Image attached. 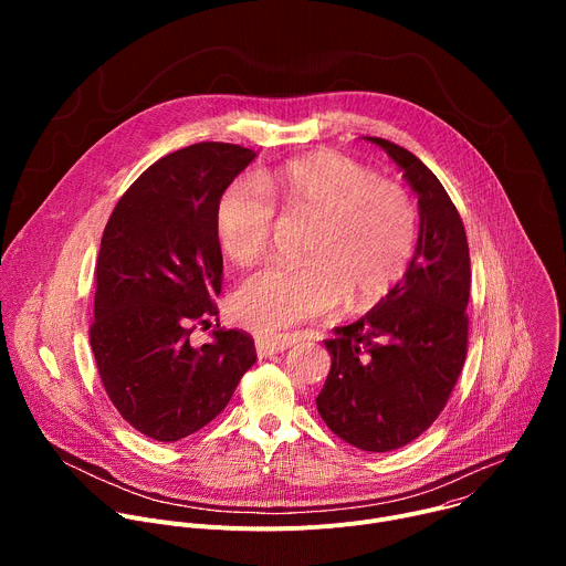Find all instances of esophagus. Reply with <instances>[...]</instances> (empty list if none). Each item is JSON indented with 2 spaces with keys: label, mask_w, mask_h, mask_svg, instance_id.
Returning <instances> with one entry per match:
<instances>
[{
  "label": "esophagus",
  "mask_w": 566,
  "mask_h": 566,
  "mask_svg": "<svg viewBox=\"0 0 566 566\" xmlns=\"http://www.w3.org/2000/svg\"><path fill=\"white\" fill-rule=\"evenodd\" d=\"M295 345V338L289 334H277V336H258L255 338V349L260 358L273 356V354H282L289 347Z\"/></svg>",
  "instance_id": "esophagus-1"
}]
</instances>
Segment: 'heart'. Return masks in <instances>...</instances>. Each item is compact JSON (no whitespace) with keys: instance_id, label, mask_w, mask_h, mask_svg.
<instances>
[{"instance_id":"b5f03b06","label":"heart","mask_w":566,"mask_h":566,"mask_svg":"<svg viewBox=\"0 0 566 566\" xmlns=\"http://www.w3.org/2000/svg\"><path fill=\"white\" fill-rule=\"evenodd\" d=\"M277 207L306 219V264L273 262L241 282L232 315L255 332H277L329 315L345 302L367 308L410 271L419 247V206L394 181L356 160L322 151L232 181L214 206V237L239 264L271 244Z\"/></svg>"}]
</instances>
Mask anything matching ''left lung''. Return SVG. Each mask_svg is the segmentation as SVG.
Listing matches in <instances>:
<instances>
[{
    "mask_svg": "<svg viewBox=\"0 0 566 566\" xmlns=\"http://www.w3.org/2000/svg\"><path fill=\"white\" fill-rule=\"evenodd\" d=\"M365 138L394 158L419 195V247L406 277L325 340L332 369L315 406L343 441L389 452L437 421L463 369L470 253L463 221L423 160L385 138Z\"/></svg>",
    "mask_w": 566,
    "mask_h": 566,
    "instance_id": "obj_1",
    "label": "left lung"
}]
</instances>
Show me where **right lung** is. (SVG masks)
<instances>
[{
	"instance_id": "right-lung-1",
	"label": "right lung",
	"mask_w": 566,
	"mask_h": 566,
	"mask_svg": "<svg viewBox=\"0 0 566 566\" xmlns=\"http://www.w3.org/2000/svg\"><path fill=\"white\" fill-rule=\"evenodd\" d=\"M253 158L232 143L177 149L127 188L105 226L90 343L114 408L154 441L217 419L258 360L247 332L217 325L206 345L192 340L219 315L214 206Z\"/></svg>"
}]
</instances>
